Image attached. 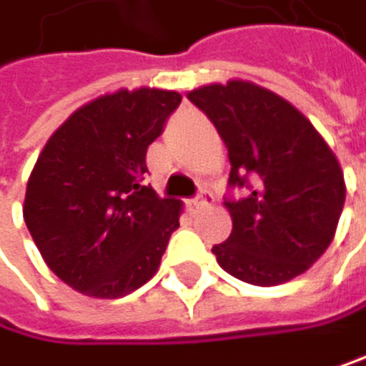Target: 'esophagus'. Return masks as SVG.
I'll use <instances>...</instances> for the list:
<instances>
[{
    "mask_svg": "<svg viewBox=\"0 0 366 366\" xmlns=\"http://www.w3.org/2000/svg\"><path fill=\"white\" fill-rule=\"evenodd\" d=\"M213 202V193L211 191H199L193 199H189V207L197 209V207H207Z\"/></svg>",
    "mask_w": 366,
    "mask_h": 366,
    "instance_id": "34e87169",
    "label": "esophagus"
}]
</instances>
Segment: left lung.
Returning a JSON list of instances; mask_svg holds the SVG:
<instances>
[{
	"label": "left lung",
	"mask_w": 366,
	"mask_h": 366,
	"mask_svg": "<svg viewBox=\"0 0 366 366\" xmlns=\"http://www.w3.org/2000/svg\"><path fill=\"white\" fill-rule=\"evenodd\" d=\"M189 99L229 149L233 231L211 249L217 264L257 287L305 273L331 244L345 207L338 159L300 111L255 84L202 86Z\"/></svg>",
	"instance_id": "1"
}]
</instances>
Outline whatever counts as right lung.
<instances>
[{"label": "right lung", "mask_w": 366, "mask_h": 366, "mask_svg": "<svg viewBox=\"0 0 366 366\" xmlns=\"http://www.w3.org/2000/svg\"><path fill=\"white\" fill-rule=\"evenodd\" d=\"M179 93L137 89L97 97L53 133L31 173L24 219L59 280L93 297H122L155 275L179 202L144 184L147 149Z\"/></svg>", "instance_id": "add662e5"}]
</instances>
